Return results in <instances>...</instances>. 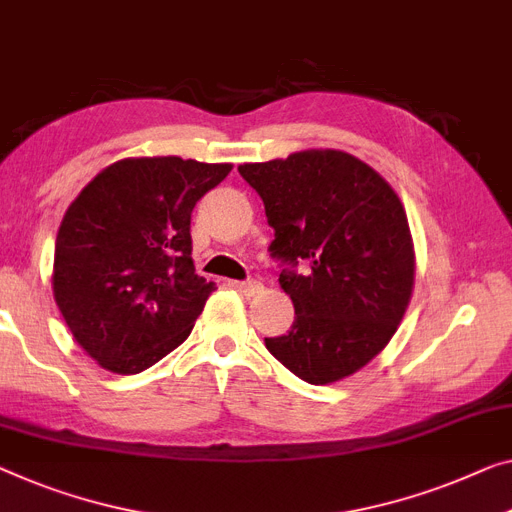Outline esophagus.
<instances>
[{
	"label": "esophagus",
	"mask_w": 512,
	"mask_h": 512,
	"mask_svg": "<svg viewBox=\"0 0 512 512\" xmlns=\"http://www.w3.org/2000/svg\"><path fill=\"white\" fill-rule=\"evenodd\" d=\"M236 289L243 294H257L259 289H262V282L255 280V278H248V280H241V282H234Z\"/></svg>",
	"instance_id": "obj_1"
}]
</instances>
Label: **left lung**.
<instances>
[{
    "mask_svg": "<svg viewBox=\"0 0 512 512\" xmlns=\"http://www.w3.org/2000/svg\"><path fill=\"white\" fill-rule=\"evenodd\" d=\"M239 174L262 197L276 232L269 253L296 315L285 335L264 338L266 349L308 384L354 375L398 331L414 289L400 197L370 165L335 149L246 163Z\"/></svg>",
    "mask_w": 512,
    "mask_h": 512,
    "instance_id": "8db88e82",
    "label": "left lung"
}]
</instances>
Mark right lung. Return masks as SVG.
Returning a JSON list of instances; mask_svg holds the SVG:
<instances>
[{
	"label": "right lung",
	"instance_id": "1",
	"mask_svg": "<svg viewBox=\"0 0 512 512\" xmlns=\"http://www.w3.org/2000/svg\"><path fill=\"white\" fill-rule=\"evenodd\" d=\"M230 163L126 158L96 174L68 207L52 292L85 352L137 375L177 349L216 289L195 273L190 213Z\"/></svg>",
	"mask_w": 512,
	"mask_h": 512
}]
</instances>
